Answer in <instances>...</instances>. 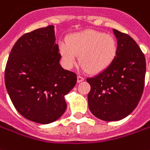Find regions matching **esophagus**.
Returning <instances> with one entry per match:
<instances>
[{
  "label": "esophagus",
  "instance_id": "esophagus-1",
  "mask_svg": "<svg viewBox=\"0 0 150 150\" xmlns=\"http://www.w3.org/2000/svg\"><path fill=\"white\" fill-rule=\"evenodd\" d=\"M84 80V78H83V76H81V75H78L77 76V82L78 83H80V82H82Z\"/></svg>",
  "mask_w": 150,
  "mask_h": 150
}]
</instances>
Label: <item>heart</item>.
<instances>
[{
  "instance_id": "heart-1",
  "label": "heart",
  "mask_w": 150,
  "mask_h": 150,
  "mask_svg": "<svg viewBox=\"0 0 150 150\" xmlns=\"http://www.w3.org/2000/svg\"><path fill=\"white\" fill-rule=\"evenodd\" d=\"M63 62L72 68L79 62L91 74L101 73L112 64L118 52L116 38L104 33L87 30L73 33L59 45Z\"/></svg>"
}]
</instances>
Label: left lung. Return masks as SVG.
Returning a JSON list of instances; mask_svg holds the SVG:
<instances>
[{
	"mask_svg": "<svg viewBox=\"0 0 150 150\" xmlns=\"http://www.w3.org/2000/svg\"><path fill=\"white\" fill-rule=\"evenodd\" d=\"M118 52L112 64L96 76L87 78L90 84L88 108L93 115L106 122L119 121L131 114L139 103L144 87V55L128 34L113 29Z\"/></svg>",
	"mask_w": 150,
	"mask_h": 150,
	"instance_id": "8db88e82",
	"label": "left lung"
}]
</instances>
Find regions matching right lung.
<instances>
[{"label": "right lung", "mask_w": 150, "mask_h": 150, "mask_svg": "<svg viewBox=\"0 0 150 150\" xmlns=\"http://www.w3.org/2000/svg\"><path fill=\"white\" fill-rule=\"evenodd\" d=\"M53 25L20 37L12 47L5 70V83L15 109L29 121L48 124L67 109L65 95L77 75L64 70Z\"/></svg>", "instance_id": "obj_1"}]
</instances>
